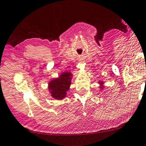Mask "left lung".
I'll return each instance as SVG.
<instances>
[{
  "label": "left lung",
  "instance_id": "obj_1",
  "mask_svg": "<svg viewBox=\"0 0 146 146\" xmlns=\"http://www.w3.org/2000/svg\"><path fill=\"white\" fill-rule=\"evenodd\" d=\"M99 83L101 84V87H100V88H101V90H102V89L103 88V84H104V82H103L102 81H101V82H99Z\"/></svg>",
  "mask_w": 146,
  "mask_h": 146
}]
</instances>
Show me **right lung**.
<instances>
[{"label": "right lung", "mask_w": 146, "mask_h": 146, "mask_svg": "<svg viewBox=\"0 0 146 146\" xmlns=\"http://www.w3.org/2000/svg\"><path fill=\"white\" fill-rule=\"evenodd\" d=\"M72 76V74L70 72H63L58 78L48 83V90L52 98L60 100L66 96V92L71 84Z\"/></svg>", "instance_id": "add662e5"}]
</instances>
